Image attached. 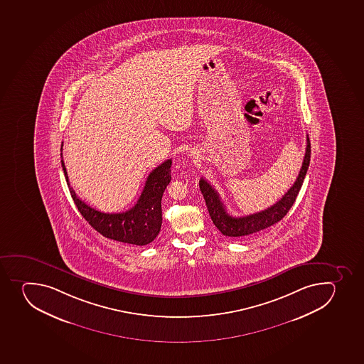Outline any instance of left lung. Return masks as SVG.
I'll return each mask as SVG.
<instances>
[{
  "instance_id": "left-lung-1",
  "label": "left lung",
  "mask_w": 364,
  "mask_h": 364,
  "mask_svg": "<svg viewBox=\"0 0 364 364\" xmlns=\"http://www.w3.org/2000/svg\"><path fill=\"white\" fill-rule=\"evenodd\" d=\"M310 156H311V145H310L309 135H306L304 160L301 164L297 179L290 187V190L287 191L281 200H278L270 208L245 217H233L229 215L226 211L225 205L223 204L215 187H212L211 183L205 181L204 178H201L199 181V187H200L201 193L204 196L208 213L215 228L228 237H244V235H252V233L259 232L262 230L267 229L284 218L291 206L294 205L303 185L309 164H310Z\"/></svg>"
}]
</instances>
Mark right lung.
<instances>
[{"label": "right lung", "instance_id": "add662e5", "mask_svg": "<svg viewBox=\"0 0 364 364\" xmlns=\"http://www.w3.org/2000/svg\"><path fill=\"white\" fill-rule=\"evenodd\" d=\"M61 165L70 196L73 198L77 210L88 224L100 235L117 242L139 246L147 245L159 235L163 223L161 198L164 191L171 181L172 159H167L160 164L159 166L149 173L136 204L129 208V211L122 213H104L90 208V205L81 200L74 192L73 187H70L63 160H61Z\"/></svg>", "mask_w": 364, "mask_h": 364}]
</instances>
